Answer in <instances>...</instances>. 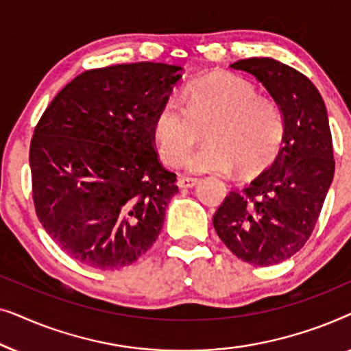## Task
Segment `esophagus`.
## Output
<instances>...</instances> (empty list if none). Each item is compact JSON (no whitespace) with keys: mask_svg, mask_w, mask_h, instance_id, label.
<instances>
[{"mask_svg":"<svg viewBox=\"0 0 351 351\" xmlns=\"http://www.w3.org/2000/svg\"><path fill=\"white\" fill-rule=\"evenodd\" d=\"M196 184H198V180L193 179V177H180V179L177 180V185H179L180 189H193Z\"/></svg>","mask_w":351,"mask_h":351,"instance_id":"34e87169","label":"esophagus"}]
</instances>
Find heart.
<instances>
[{
  "label": "heart",
  "instance_id": "b5f03b06",
  "mask_svg": "<svg viewBox=\"0 0 351 351\" xmlns=\"http://www.w3.org/2000/svg\"><path fill=\"white\" fill-rule=\"evenodd\" d=\"M184 104L169 97L158 110L153 134L158 153L167 165L180 162L206 129L208 145L184 160L191 174L252 176L275 160L285 137L278 105L258 97L254 86L233 73H214L185 90Z\"/></svg>",
  "mask_w": 351,
  "mask_h": 351
}]
</instances>
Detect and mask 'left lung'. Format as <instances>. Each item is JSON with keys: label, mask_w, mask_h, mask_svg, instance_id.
Returning a JSON list of instances; mask_svg holds the SVG:
<instances>
[{"label": "left lung", "mask_w": 351, "mask_h": 351, "mask_svg": "<svg viewBox=\"0 0 351 351\" xmlns=\"http://www.w3.org/2000/svg\"><path fill=\"white\" fill-rule=\"evenodd\" d=\"M261 81L285 119L273 165L243 190L230 191L214 228L241 261L276 265L299 252L313 232L334 179L328 112L315 84L289 65L251 57L230 65Z\"/></svg>", "instance_id": "8db88e82"}]
</instances>
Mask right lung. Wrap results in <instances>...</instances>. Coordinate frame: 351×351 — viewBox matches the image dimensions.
<instances>
[{
    "mask_svg": "<svg viewBox=\"0 0 351 351\" xmlns=\"http://www.w3.org/2000/svg\"><path fill=\"white\" fill-rule=\"evenodd\" d=\"M180 71L155 62L88 70L38 121L33 203L47 234L75 261L118 270L156 241L179 189L158 160L153 123Z\"/></svg>",
    "mask_w": 351,
    "mask_h": 351,
    "instance_id": "add662e5",
    "label": "right lung"
}]
</instances>
